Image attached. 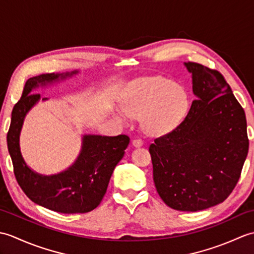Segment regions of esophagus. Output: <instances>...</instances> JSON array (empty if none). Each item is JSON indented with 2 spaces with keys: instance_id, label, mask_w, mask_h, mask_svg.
<instances>
[{
  "instance_id": "1",
  "label": "esophagus",
  "mask_w": 254,
  "mask_h": 254,
  "mask_svg": "<svg viewBox=\"0 0 254 254\" xmlns=\"http://www.w3.org/2000/svg\"><path fill=\"white\" fill-rule=\"evenodd\" d=\"M132 144H133L134 147H141L143 145V141L141 138H134L132 141Z\"/></svg>"
}]
</instances>
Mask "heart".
Instances as JSON below:
<instances>
[{
	"mask_svg": "<svg viewBox=\"0 0 254 254\" xmlns=\"http://www.w3.org/2000/svg\"><path fill=\"white\" fill-rule=\"evenodd\" d=\"M190 110V97L182 85L156 76L134 83L123 97L118 118L130 122L142 118V127L149 136L166 135L180 126Z\"/></svg>",
	"mask_w": 254,
	"mask_h": 254,
	"instance_id": "b5f03b06",
	"label": "heart"
}]
</instances>
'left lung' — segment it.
I'll return each mask as SVG.
<instances>
[{
	"label": "left lung",
	"mask_w": 254,
	"mask_h": 254,
	"mask_svg": "<svg viewBox=\"0 0 254 254\" xmlns=\"http://www.w3.org/2000/svg\"><path fill=\"white\" fill-rule=\"evenodd\" d=\"M196 97L179 127L149 146L154 182L169 207L197 212L224 202L249 150L246 113L218 71L185 62Z\"/></svg>",
	"instance_id": "obj_1"
}]
</instances>
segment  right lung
Here are the masks:
<instances>
[{
	"mask_svg": "<svg viewBox=\"0 0 254 254\" xmlns=\"http://www.w3.org/2000/svg\"><path fill=\"white\" fill-rule=\"evenodd\" d=\"M76 74L78 71L41 74L27 80L21 98L13 108L6 137L14 174L21 190L34 203L63 214H83L98 206L112 172L130 143L128 136L123 134L118 136L85 134L77 158L65 170L46 176L38 174L26 164L19 145L24 120L32 107L40 100H48L32 93Z\"/></svg>",
	"mask_w": 254,
	"mask_h": 254,
	"instance_id": "right-lung-1",
	"label": "right lung"
}]
</instances>
